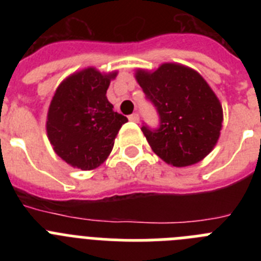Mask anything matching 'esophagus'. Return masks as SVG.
Returning a JSON list of instances; mask_svg holds the SVG:
<instances>
[{"label": "esophagus", "instance_id": "1", "mask_svg": "<svg viewBox=\"0 0 261 261\" xmlns=\"http://www.w3.org/2000/svg\"><path fill=\"white\" fill-rule=\"evenodd\" d=\"M129 121H133V123H138V114H132V115H129L128 116Z\"/></svg>", "mask_w": 261, "mask_h": 261}]
</instances>
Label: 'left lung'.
<instances>
[{
  "mask_svg": "<svg viewBox=\"0 0 261 261\" xmlns=\"http://www.w3.org/2000/svg\"><path fill=\"white\" fill-rule=\"evenodd\" d=\"M136 78L159 117L156 128L145 123L141 128L154 153L175 167L208 155L220 137L222 107L204 78L177 64L138 70Z\"/></svg>",
  "mask_w": 261,
  "mask_h": 261,
  "instance_id": "8db88e82",
  "label": "left lung"
}]
</instances>
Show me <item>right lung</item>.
I'll return each mask as SVG.
<instances>
[{
  "label": "right lung",
  "instance_id": "right-lung-1",
  "mask_svg": "<svg viewBox=\"0 0 261 261\" xmlns=\"http://www.w3.org/2000/svg\"><path fill=\"white\" fill-rule=\"evenodd\" d=\"M115 75L85 69L57 87L48 111L47 133L57 155L73 167L93 170L102 165L128 121L106 96Z\"/></svg>",
  "mask_w": 261,
  "mask_h": 261
}]
</instances>
